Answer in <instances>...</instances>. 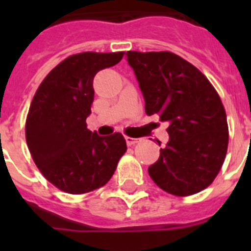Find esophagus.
<instances>
[{
  "label": "esophagus",
  "mask_w": 251,
  "mask_h": 251,
  "mask_svg": "<svg viewBox=\"0 0 251 251\" xmlns=\"http://www.w3.org/2000/svg\"><path fill=\"white\" fill-rule=\"evenodd\" d=\"M141 141L139 138H132V137H128L126 136V142H127L128 146H134L136 143H138V142Z\"/></svg>",
  "instance_id": "esophagus-1"
}]
</instances>
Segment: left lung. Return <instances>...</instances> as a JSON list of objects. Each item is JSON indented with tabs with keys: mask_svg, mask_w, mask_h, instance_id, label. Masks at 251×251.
<instances>
[{
	"mask_svg": "<svg viewBox=\"0 0 251 251\" xmlns=\"http://www.w3.org/2000/svg\"><path fill=\"white\" fill-rule=\"evenodd\" d=\"M147 115L170 126L167 146L148 168L153 182L190 196L214 182L225 161L229 127L220 97L202 73L170 51H127Z\"/></svg>",
	"mask_w": 251,
	"mask_h": 251,
	"instance_id": "obj_1",
	"label": "left lung"
}]
</instances>
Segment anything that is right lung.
<instances>
[{
  "label": "right lung",
  "mask_w": 251,
  "mask_h": 251,
  "mask_svg": "<svg viewBox=\"0 0 251 251\" xmlns=\"http://www.w3.org/2000/svg\"><path fill=\"white\" fill-rule=\"evenodd\" d=\"M124 51L70 55L55 66L35 93L26 142L35 165L49 182L80 195L105 185L127 151L122 133L100 137L86 128L95 74L118 64Z\"/></svg>",
  "instance_id": "obj_1"
}]
</instances>
